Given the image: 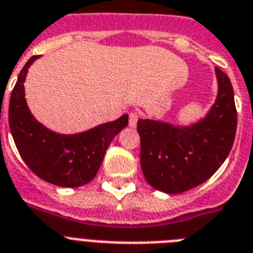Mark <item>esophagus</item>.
<instances>
[{"label": "esophagus", "mask_w": 253, "mask_h": 253, "mask_svg": "<svg viewBox=\"0 0 253 253\" xmlns=\"http://www.w3.org/2000/svg\"><path fill=\"white\" fill-rule=\"evenodd\" d=\"M137 118H139V116H137L136 112H131V113H129L128 126L131 127V128H135L136 127V125H137Z\"/></svg>", "instance_id": "esophagus-1"}]
</instances>
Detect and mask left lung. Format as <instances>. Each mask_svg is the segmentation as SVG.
Instances as JSON below:
<instances>
[{
  "label": "left lung",
  "instance_id": "8db88e82",
  "mask_svg": "<svg viewBox=\"0 0 253 253\" xmlns=\"http://www.w3.org/2000/svg\"><path fill=\"white\" fill-rule=\"evenodd\" d=\"M218 93L204 117L188 125L145 118L137 122L141 169L155 190L175 195L191 190L214 174L234 142L237 112L227 75L215 67Z\"/></svg>",
  "mask_w": 253,
  "mask_h": 253
}]
</instances>
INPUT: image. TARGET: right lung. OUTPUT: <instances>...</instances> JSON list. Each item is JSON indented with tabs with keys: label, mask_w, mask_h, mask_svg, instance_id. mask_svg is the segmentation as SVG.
I'll use <instances>...</instances> for the list:
<instances>
[{
	"label": "right lung",
	"mask_w": 253,
	"mask_h": 253,
	"mask_svg": "<svg viewBox=\"0 0 253 253\" xmlns=\"http://www.w3.org/2000/svg\"><path fill=\"white\" fill-rule=\"evenodd\" d=\"M33 56L19 74L10 98L8 124L26 166L39 178L60 187H80L96 175L112 140L128 125V114L76 133H60L41 124L30 112L24 83Z\"/></svg>",
	"instance_id": "1"
}]
</instances>
